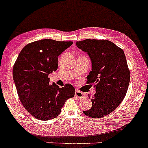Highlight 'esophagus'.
I'll use <instances>...</instances> for the list:
<instances>
[{
  "instance_id": "1",
  "label": "esophagus",
  "mask_w": 148,
  "mask_h": 148,
  "mask_svg": "<svg viewBox=\"0 0 148 148\" xmlns=\"http://www.w3.org/2000/svg\"><path fill=\"white\" fill-rule=\"evenodd\" d=\"M75 95L77 97V98H80V99H82L85 97V94L82 92L79 91V90H76L75 92Z\"/></svg>"
}]
</instances>
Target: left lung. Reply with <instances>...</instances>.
<instances>
[{"label":"left lung","mask_w":148,"mask_h":148,"mask_svg":"<svg viewBox=\"0 0 148 148\" xmlns=\"http://www.w3.org/2000/svg\"><path fill=\"white\" fill-rule=\"evenodd\" d=\"M76 45L90 58L92 71L87 84H94L96 90L91 99L92 108L84 114L94 119L105 117L120 105L127 92L130 74L124 51L103 39L77 41Z\"/></svg>","instance_id":"obj_1"}]
</instances>
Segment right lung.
Returning a JSON list of instances; mask_svg holds the SVG:
<instances>
[{
	"label": "right lung",
	"mask_w": 148,
	"mask_h": 148,
	"mask_svg": "<svg viewBox=\"0 0 148 148\" xmlns=\"http://www.w3.org/2000/svg\"><path fill=\"white\" fill-rule=\"evenodd\" d=\"M71 41L42 39L29 43L19 53L13 67V79L19 100L25 110L41 121L60 115L67 99L75 95L71 84L50 85L48 75L58 69V56Z\"/></svg>",
	"instance_id": "right-lung-1"
}]
</instances>
